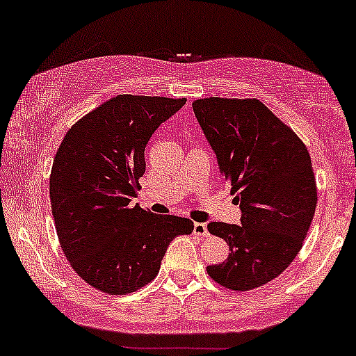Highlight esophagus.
Wrapping results in <instances>:
<instances>
[{
    "mask_svg": "<svg viewBox=\"0 0 356 356\" xmlns=\"http://www.w3.org/2000/svg\"><path fill=\"white\" fill-rule=\"evenodd\" d=\"M193 232H194V235L202 236V238L209 235V232H207V225H206V223H201V222H196V223H194Z\"/></svg>",
    "mask_w": 356,
    "mask_h": 356,
    "instance_id": "esophagus-1",
    "label": "esophagus"
}]
</instances>
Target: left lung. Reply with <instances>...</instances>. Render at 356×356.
<instances>
[{
    "label": "left lung",
    "instance_id": "obj_1",
    "mask_svg": "<svg viewBox=\"0 0 356 356\" xmlns=\"http://www.w3.org/2000/svg\"><path fill=\"white\" fill-rule=\"evenodd\" d=\"M193 110L241 209V225H207L230 246L207 274L225 289H257L293 262L313 222L318 189L309 152L256 99L209 97Z\"/></svg>",
    "mask_w": 356,
    "mask_h": 356
}]
</instances>
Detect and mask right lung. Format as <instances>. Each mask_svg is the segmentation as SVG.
I'll return each instance as SVG.
<instances>
[{"label":"right lung","instance_id":"add662e5","mask_svg":"<svg viewBox=\"0 0 356 356\" xmlns=\"http://www.w3.org/2000/svg\"><path fill=\"white\" fill-rule=\"evenodd\" d=\"M186 99L116 95L71 126L53 160L51 212L63 252L86 284L110 295L157 277L170 241L193 222L155 216L131 201L154 131Z\"/></svg>","mask_w":356,"mask_h":356}]
</instances>
